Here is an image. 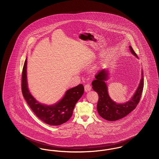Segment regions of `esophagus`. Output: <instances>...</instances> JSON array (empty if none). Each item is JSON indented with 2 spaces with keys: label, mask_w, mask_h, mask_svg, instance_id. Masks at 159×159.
I'll use <instances>...</instances> for the list:
<instances>
[{
  "label": "esophagus",
  "mask_w": 159,
  "mask_h": 159,
  "mask_svg": "<svg viewBox=\"0 0 159 159\" xmlns=\"http://www.w3.org/2000/svg\"><path fill=\"white\" fill-rule=\"evenodd\" d=\"M91 86L89 83L86 84L84 85V91L86 92H88V91H91Z\"/></svg>",
  "instance_id": "34e87169"
}]
</instances>
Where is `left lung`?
Listing matches in <instances>:
<instances>
[{
  "label": "left lung",
  "mask_w": 159,
  "mask_h": 159,
  "mask_svg": "<svg viewBox=\"0 0 159 159\" xmlns=\"http://www.w3.org/2000/svg\"><path fill=\"white\" fill-rule=\"evenodd\" d=\"M130 50L132 54L138 58L136 53L130 46ZM107 71L102 70L95 76V79L92 81V89L98 95L97 110L99 116L108 121H115L126 116L132 111L138 104L144 88V76L142 71V79L140 84L132 98L124 104H117L110 98L107 86L104 81L107 79Z\"/></svg>",
  "instance_id": "1"
}]
</instances>
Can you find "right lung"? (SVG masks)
Returning <instances> with one entry per match:
<instances>
[{
	"instance_id": "1",
	"label": "right lung",
	"mask_w": 159,
	"mask_h": 159,
	"mask_svg": "<svg viewBox=\"0 0 159 159\" xmlns=\"http://www.w3.org/2000/svg\"><path fill=\"white\" fill-rule=\"evenodd\" d=\"M27 59L24 62L21 78V89L23 97L34 113L42 121L50 125H60L70 119L76 102L84 92V87L80 84L68 89L64 97L58 103L52 106L43 105L31 95L27 82Z\"/></svg>"
}]
</instances>
